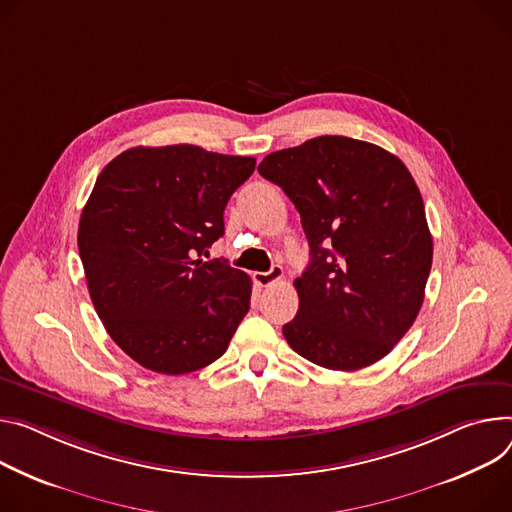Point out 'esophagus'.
<instances>
[{
    "label": "esophagus",
    "instance_id": "obj_1",
    "mask_svg": "<svg viewBox=\"0 0 512 512\" xmlns=\"http://www.w3.org/2000/svg\"><path fill=\"white\" fill-rule=\"evenodd\" d=\"M282 277H284V267L282 265H273L269 271L253 273V282L257 286H261V288H267V286H271L275 282H280Z\"/></svg>",
    "mask_w": 512,
    "mask_h": 512
}]
</instances>
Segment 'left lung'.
Wrapping results in <instances>:
<instances>
[{
  "label": "left lung",
  "instance_id": "8db88e82",
  "mask_svg": "<svg viewBox=\"0 0 512 512\" xmlns=\"http://www.w3.org/2000/svg\"><path fill=\"white\" fill-rule=\"evenodd\" d=\"M257 171L294 202L310 263L294 282L288 345L355 371L380 361L423 306L433 263L425 204L406 165L378 145L316 136L267 155Z\"/></svg>",
  "mask_w": 512,
  "mask_h": 512
}]
</instances>
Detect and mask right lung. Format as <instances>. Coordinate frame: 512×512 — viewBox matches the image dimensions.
I'll return each instance as SVG.
<instances>
[{
	"instance_id": "add662e5",
	"label": "right lung",
	"mask_w": 512,
	"mask_h": 512,
	"mask_svg": "<svg viewBox=\"0 0 512 512\" xmlns=\"http://www.w3.org/2000/svg\"><path fill=\"white\" fill-rule=\"evenodd\" d=\"M253 171V157L169 145L128 149L98 175L79 257L108 335L136 363L181 376L228 349L251 277L200 255L224 235V208Z\"/></svg>"
}]
</instances>
